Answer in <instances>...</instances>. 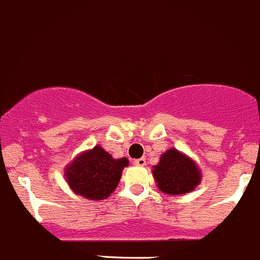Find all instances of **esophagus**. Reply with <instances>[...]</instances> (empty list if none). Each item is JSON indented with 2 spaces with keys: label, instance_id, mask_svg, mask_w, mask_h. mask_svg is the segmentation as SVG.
<instances>
[{
  "label": "esophagus",
  "instance_id": "1",
  "mask_svg": "<svg viewBox=\"0 0 260 260\" xmlns=\"http://www.w3.org/2000/svg\"><path fill=\"white\" fill-rule=\"evenodd\" d=\"M134 164L138 165V167H145L146 159H145V157H140V159H136V160H134Z\"/></svg>",
  "mask_w": 260,
  "mask_h": 260
}]
</instances>
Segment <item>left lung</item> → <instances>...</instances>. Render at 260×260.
I'll return each mask as SVG.
<instances>
[{
	"instance_id": "left-lung-1",
	"label": "left lung",
	"mask_w": 260,
	"mask_h": 260,
	"mask_svg": "<svg viewBox=\"0 0 260 260\" xmlns=\"http://www.w3.org/2000/svg\"><path fill=\"white\" fill-rule=\"evenodd\" d=\"M154 178L162 192L171 195L186 194L200 183V171L195 162L176 149H170L161 155L155 165Z\"/></svg>"
}]
</instances>
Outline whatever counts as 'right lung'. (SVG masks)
<instances>
[{
	"mask_svg": "<svg viewBox=\"0 0 260 260\" xmlns=\"http://www.w3.org/2000/svg\"><path fill=\"white\" fill-rule=\"evenodd\" d=\"M127 164L126 157L114 159L101 146H95L79 155L66 168L65 175L70 188L77 195L91 200H103L116 189L122 169Z\"/></svg>",
	"mask_w": 260,
	"mask_h": 260,
	"instance_id": "right-lung-1",
	"label": "right lung"
}]
</instances>
